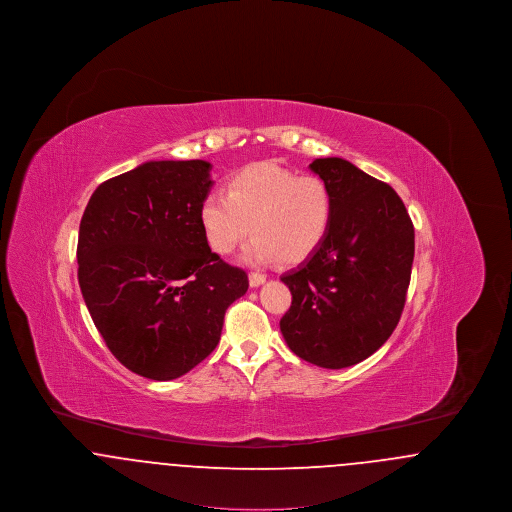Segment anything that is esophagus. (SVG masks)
Instances as JSON below:
<instances>
[{"instance_id": "obj_1", "label": "esophagus", "mask_w": 512, "mask_h": 512, "mask_svg": "<svg viewBox=\"0 0 512 512\" xmlns=\"http://www.w3.org/2000/svg\"><path fill=\"white\" fill-rule=\"evenodd\" d=\"M265 280H267V274H263V272H251V274H249V284H251V288H259L261 284H265Z\"/></svg>"}]
</instances>
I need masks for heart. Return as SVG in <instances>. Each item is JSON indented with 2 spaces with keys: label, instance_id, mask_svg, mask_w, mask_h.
<instances>
[{
  "label": "heart",
  "instance_id": "b5f03b06",
  "mask_svg": "<svg viewBox=\"0 0 512 512\" xmlns=\"http://www.w3.org/2000/svg\"><path fill=\"white\" fill-rule=\"evenodd\" d=\"M226 190H211L199 205L203 234L219 253H230L253 228L257 234L245 245V261L280 257L299 263L317 251L330 230L334 195L317 174L257 163L236 172Z\"/></svg>",
  "mask_w": 512,
  "mask_h": 512
}]
</instances>
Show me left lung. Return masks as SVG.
<instances>
[{
  "mask_svg": "<svg viewBox=\"0 0 512 512\" xmlns=\"http://www.w3.org/2000/svg\"><path fill=\"white\" fill-rule=\"evenodd\" d=\"M309 169L328 182L334 217L317 251L282 276L292 307L280 330L303 361L345 368L378 351L401 318L413 220L390 184L345 159H315Z\"/></svg>",
  "mask_w": 512,
  "mask_h": 512,
  "instance_id": "1",
  "label": "left lung"
}]
</instances>
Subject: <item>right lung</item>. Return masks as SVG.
<instances>
[{
	"instance_id": "right-lung-1",
	"label": "right lung",
	"mask_w": 512,
	"mask_h": 512,
	"mask_svg": "<svg viewBox=\"0 0 512 512\" xmlns=\"http://www.w3.org/2000/svg\"><path fill=\"white\" fill-rule=\"evenodd\" d=\"M211 163L147 161L99 184L78 230V284L109 351L149 380H174L217 347L245 270L211 251L199 205Z\"/></svg>"
}]
</instances>
